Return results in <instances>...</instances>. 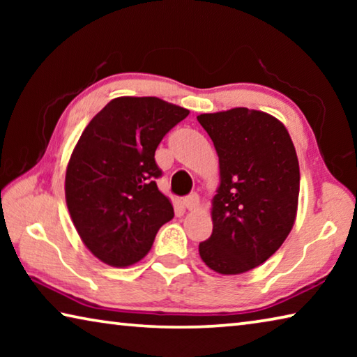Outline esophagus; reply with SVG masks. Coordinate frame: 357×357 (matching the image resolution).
Returning <instances> with one entry per match:
<instances>
[{"label": "esophagus", "mask_w": 357, "mask_h": 357, "mask_svg": "<svg viewBox=\"0 0 357 357\" xmlns=\"http://www.w3.org/2000/svg\"><path fill=\"white\" fill-rule=\"evenodd\" d=\"M183 203L189 211H197L198 208H200V197H198L197 193H190L189 197L184 198Z\"/></svg>", "instance_id": "1"}]
</instances>
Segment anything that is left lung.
Returning a JSON list of instances; mask_svg holds the SVG:
<instances>
[{
  "label": "left lung",
  "mask_w": 357,
  "mask_h": 357,
  "mask_svg": "<svg viewBox=\"0 0 357 357\" xmlns=\"http://www.w3.org/2000/svg\"><path fill=\"white\" fill-rule=\"evenodd\" d=\"M198 123L219 155L213 234L198 245L204 264L236 275L263 264L291 231L299 162L288 130L273 114L245 107L203 113Z\"/></svg>",
  "instance_id": "8db88e82"
}]
</instances>
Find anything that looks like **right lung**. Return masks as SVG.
<instances>
[{
    "mask_svg": "<svg viewBox=\"0 0 357 357\" xmlns=\"http://www.w3.org/2000/svg\"><path fill=\"white\" fill-rule=\"evenodd\" d=\"M189 110L159 98H116L89 121L66 170V203L83 244L114 268L135 264L153 247L173 206L155 179L162 138Z\"/></svg>",
    "mask_w": 357,
    "mask_h": 357,
    "instance_id": "obj_1",
    "label": "right lung"
}]
</instances>
